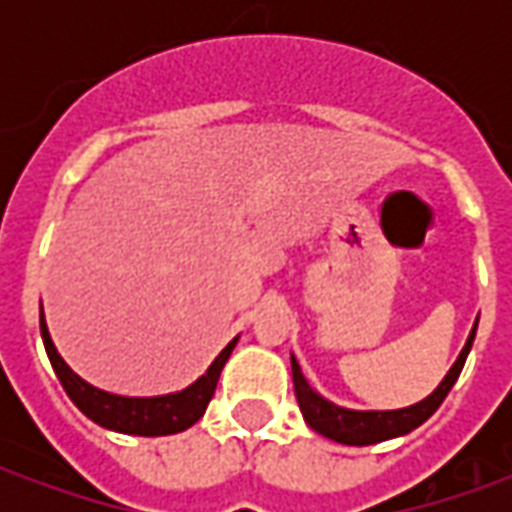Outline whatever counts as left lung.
Masks as SVG:
<instances>
[{
  "label": "left lung",
  "instance_id": "8db88e82",
  "mask_svg": "<svg viewBox=\"0 0 512 512\" xmlns=\"http://www.w3.org/2000/svg\"><path fill=\"white\" fill-rule=\"evenodd\" d=\"M474 334H477V321H474L472 332L466 337L463 351L455 359V365L450 367V373L444 376L433 392L425 400H419L408 408H395V411H356V408H343L326 400L321 392H315L310 381L301 373L296 356H290V370H293V389H296V400H299L304 422L312 430H318L326 439L337 441V444H348V447H367V444H378V441L397 439L406 436L414 428H419L425 419L444 403V397L452 389V384L461 376L466 356L472 351Z\"/></svg>",
  "mask_w": 512,
  "mask_h": 512
}]
</instances>
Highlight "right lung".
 <instances>
[{"mask_svg":"<svg viewBox=\"0 0 512 512\" xmlns=\"http://www.w3.org/2000/svg\"><path fill=\"white\" fill-rule=\"evenodd\" d=\"M40 337L46 345V354L54 367V373L60 378L62 389L68 392L76 408L84 417L98 422L101 428L117 430V433H131V436H169V433H180V430L191 428L197 419L205 414V408L211 403L219 376H222L224 362L233 354L238 337L224 345V351L211 362V367L202 373L194 384H189L180 392L172 395H156V397H126L104 392L98 386L87 384L82 376H76L71 367L65 365V359L57 354V348L51 343L49 326L40 310Z\"/></svg>","mask_w":512,"mask_h":512,"instance_id":"obj_1","label":"right lung"}]
</instances>
